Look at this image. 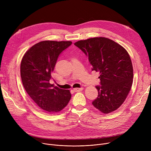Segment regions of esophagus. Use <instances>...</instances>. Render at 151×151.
Instances as JSON below:
<instances>
[{
    "label": "esophagus",
    "instance_id": "obj_1",
    "mask_svg": "<svg viewBox=\"0 0 151 151\" xmlns=\"http://www.w3.org/2000/svg\"><path fill=\"white\" fill-rule=\"evenodd\" d=\"M82 90H83V88H74L73 91L75 92H79L82 91Z\"/></svg>",
    "mask_w": 151,
    "mask_h": 151
}]
</instances>
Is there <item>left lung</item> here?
<instances>
[{"label":"left lung","mask_w":151,"mask_h":151,"mask_svg":"<svg viewBox=\"0 0 151 151\" xmlns=\"http://www.w3.org/2000/svg\"><path fill=\"white\" fill-rule=\"evenodd\" d=\"M74 45L87 57L92 70L100 72L98 97L92 104L103 114L116 110L124 103L133 83V69L127 51L114 40L94 37L79 40Z\"/></svg>","instance_id":"obj_1"}]
</instances>
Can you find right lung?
<instances>
[{"label":"right lung","instance_id":"add662e5","mask_svg":"<svg viewBox=\"0 0 151 151\" xmlns=\"http://www.w3.org/2000/svg\"><path fill=\"white\" fill-rule=\"evenodd\" d=\"M70 41L45 40L32 47L21 60V80L33 101L47 113L55 114L68 104L71 94L50 83L60 54L69 46Z\"/></svg>","mask_w":151,"mask_h":151}]
</instances>
